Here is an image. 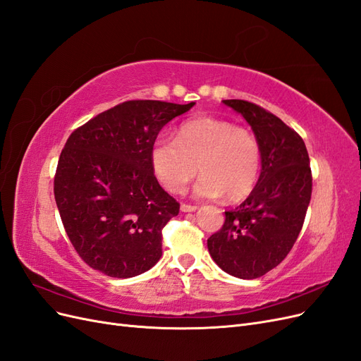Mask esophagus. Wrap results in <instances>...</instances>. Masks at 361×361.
<instances>
[{
	"instance_id": "esophagus-1",
	"label": "esophagus",
	"mask_w": 361,
	"mask_h": 361,
	"mask_svg": "<svg viewBox=\"0 0 361 361\" xmlns=\"http://www.w3.org/2000/svg\"><path fill=\"white\" fill-rule=\"evenodd\" d=\"M180 211H182V212H195V211H197V206L182 203V204H180Z\"/></svg>"
}]
</instances>
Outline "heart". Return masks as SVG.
<instances>
[{
	"mask_svg": "<svg viewBox=\"0 0 361 361\" xmlns=\"http://www.w3.org/2000/svg\"><path fill=\"white\" fill-rule=\"evenodd\" d=\"M260 145L251 130L215 117H197L178 129V140L158 137L150 150L157 179L170 192H180L203 173L192 192L199 199L239 202L255 190L260 173Z\"/></svg>",
	"mask_w": 361,
	"mask_h": 361,
	"instance_id": "b5f03b06",
	"label": "heart"
}]
</instances>
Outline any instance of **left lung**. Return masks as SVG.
Returning a JSON list of instances; mask_svg holds the SVG:
<instances>
[{
	"label": "left lung",
	"mask_w": 361,
	"mask_h": 361,
	"mask_svg": "<svg viewBox=\"0 0 361 361\" xmlns=\"http://www.w3.org/2000/svg\"><path fill=\"white\" fill-rule=\"evenodd\" d=\"M241 114L260 145V176L255 190L226 212L221 231L207 239L215 264L227 274L251 280L288 256L301 232L312 197V171L302 138L256 104L226 99Z\"/></svg>",
	"instance_id": "obj_1"
}]
</instances>
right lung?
Instances as JSON below:
<instances>
[{
	"instance_id": "right-lung-1",
	"label": "right lung",
	"mask_w": 361,
	"mask_h": 361,
	"mask_svg": "<svg viewBox=\"0 0 361 361\" xmlns=\"http://www.w3.org/2000/svg\"><path fill=\"white\" fill-rule=\"evenodd\" d=\"M194 105L128 101L68 138L54 195L72 245L93 269L129 279L161 259V228L179 203L158 183L150 150L159 130Z\"/></svg>"
}]
</instances>
